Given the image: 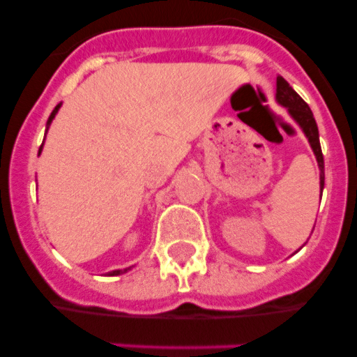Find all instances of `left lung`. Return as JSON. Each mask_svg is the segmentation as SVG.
Wrapping results in <instances>:
<instances>
[{
  "instance_id": "8db88e82",
  "label": "left lung",
  "mask_w": 357,
  "mask_h": 357,
  "mask_svg": "<svg viewBox=\"0 0 357 357\" xmlns=\"http://www.w3.org/2000/svg\"><path fill=\"white\" fill-rule=\"evenodd\" d=\"M276 102L289 110V114L294 117V121L297 122V124L301 126L302 131H304L305 138H307L309 145H311L312 152H314L316 160H318L319 190L323 192V188H325V160H323L321 145H319L318 124H316L314 121V115H312L307 103L294 91V88H291L282 75L276 77Z\"/></svg>"
}]
</instances>
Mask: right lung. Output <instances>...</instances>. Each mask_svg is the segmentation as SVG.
Segmentation results:
<instances>
[{
	"mask_svg": "<svg viewBox=\"0 0 357 357\" xmlns=\"http://www.w3.org/2000/svg\"><path fill=\"white\" fill-rule=\"evenodd\" d=\"M60 107H62V103H59V105H56L55 109H53L52 115H50V119H48V122H46V131H48L50 124H52V121H53V119H55L56 112H59ZM45 138H46V135H45ZM41 150H43V145L39 146V153H41ZM128 269H131V268H126V269H115V271H110V273H109V276H119V275H122V273H126V271H128Z\"/></svg>",
	"mask_w": 357,
	"mask_h": 357,
	"instance_id": "obj_1",
	"label": "right lung"
}]
</instances>
